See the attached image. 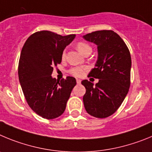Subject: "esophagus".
<instances>
[{
	"label": "esophagus",
	"instance_id": "1",
	"mask_svg": "<svg viewBox=\"0 0 152 152\" xmlns=\"http://www.w3.org/2000/svg\"><path fill=\"white\" fill-rule=\"evenodd\" d=\"M76 83H77V84H80V83H81V79H76Z\"/></svg>",
	"mask_w": 152,
	"mask_h": 152
}]
</instances>
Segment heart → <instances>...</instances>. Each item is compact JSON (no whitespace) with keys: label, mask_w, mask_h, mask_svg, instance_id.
Masks as SVG:
<instances>
[{"label":"heart","mask_w":152,"mask_h":152,"mask_svg":"<svg viewBox=\"0 0 152 152\" xmlns=\"http://www.w3.org/2000/svg\"><path fill=\"white\" fill-rule=\"evenodd\" d=\"M76 48L83 55H85V54L88 52L91 53V47L88 44L84 42H78L77 45H76ZM65 57H66V51L64 50V52L62 53V59H64ZM86 70V67H83V66H76V67L72 68L69 70V73L73 75V76L80 77V76H83L84 75L85 71Z\"/></svg>","instance_id":"b5f03b06"}]
</instances>
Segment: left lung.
<instances>
[{"mask_svg":"<svg viewBox=\"0 0 152 152\" xmlns=\"http://www.w3.org/2000/svg\"><path fill=\"white\" fill-rule=\"evenodd\" d=\"M83 39L98 46V61L88 77L98 79L94 86L85 79V108L97 118L112 115L125 99L130 86L131 56L126 45L112 30H101L83 35Z\"/></svg>","mask_w":152,"mask_h":152,"instance_id":"1","label":"left lung"}]
</instances>
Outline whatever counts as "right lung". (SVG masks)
Returning <instances> with one entry per match:
<instances>
[{
	"label": "right lung",
	"instance_id": "add662e5",
	"mask_svg": "<svg viewBox=\"0 0 152 152\" xmlns=\"http://www.w3.org/2000/svg\"><path fill=\"white\" fill-rule=\"evenodd\" d=\"M76 35L62 36L50 31H40L26 41L18 66L19 80L27 103L43 118L60 117L66 109L76 79L52 78L54 66L61 63L62 53Z\"/></svg>",
	"mask_w": 152,
	"mask_h": 152
}]
</instances>
